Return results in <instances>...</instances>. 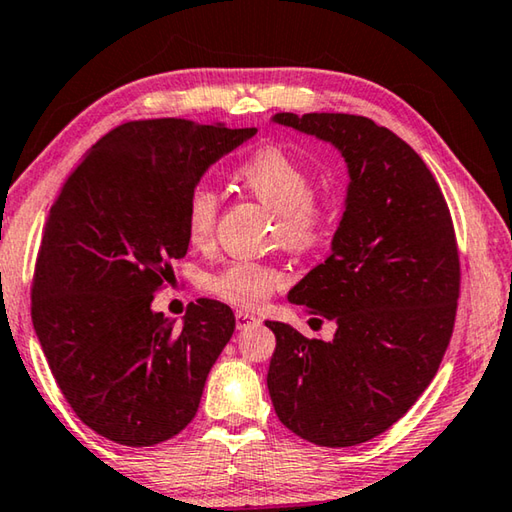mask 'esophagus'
Segmentation results:
<instances>
[{"label":"esophagus","mask_w":512,"mask_h":512,"mask_svg":"<svg viewBox=\"0 0 512 512\" xmlns=\"http://www.w3.org/2000/svg\"><path fill=\"white\" fill-rule=\"evenodd\" d=\"M235 318H237V329H248V327L259 325V318L248 314V311H237Z\"/></svg>","instance_id":"1"}]
</instances>
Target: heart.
I'll use <instances>...</instances> for the list:
<instances>
[{
    "instance_id": "b5f03b06",
    "label": "heart",
    "mask_w": 512,
    "mask_h": 512,
    "mask_svg": "<svg viewBox=\"0 0 512 512\" xmlns=\"http://www.w3.org/2000/svg\"><path fill=\"white\" fill-rule=\"evenodd\" d=\"M235 178L250 194L275 210L277 237L291 250H311L327 237L334 223V203L311 192L305 164L277 146H266L239 164ZM219 196L196 185L187 196L185 225L189 241L203 246L214 235ZM282 284L275 266L239 259L205 277V291L235 307L255 309Z\"/></svg>"
}]
</instances>
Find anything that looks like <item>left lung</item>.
I'll return each mask as SVG.
<instances>
[{"label":"left lung","mask_w":512,"mask_h":512,"mask_svg":"<svg viewBox=\"0 0 512 512\" xmlns=\"http://www.w3.org/2000/svg\"><path fill=\"white\" fill-rule=\"evenodd\" d=\"M273 121L334 144L350 187L332 255L289 291L334 320L336 334L327 343L266 320L268 393L296 436L352 447L393 427L445 357L461 293L452 214L420 155L372 119L277 112Z\"/></svg>","instance_id":"left-lung-1"}]
</instances>
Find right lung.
Listing matches in <instances>:
<instances>
[{
    "mask_svg": "<svg viewBox=\"0 0 512 512\" xmlns=\"http://www.w3.org/2000/svg\"><path fill=\"white\" fill-rule=\"evenodd\" d=\"M255 128L140 119L92 146L51 205L31 318L60 393L99 436L164 443L194 420L235 314L198 298L183 325L151 309L187 255V196Z\"/></svg>",
    "mask_w": 512,
    "mask_h": 512,
    "instance_id": "1",
    "label": "right lung"
}]
</instances>
